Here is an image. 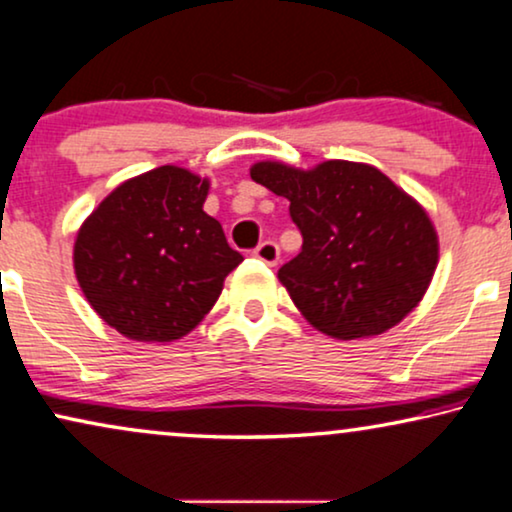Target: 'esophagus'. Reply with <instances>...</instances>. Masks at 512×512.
Instances as JSON below:
<instances>
[{"mask_svg": "<svg viewBox=\"0 0 512 512\" xmlns=\"http://www.w3.org/2000/svg\"><path fill=\"white\" fill-rule=\"evenodd\" d=\"M254 256L258 258V261L268 263V265H277V261H280V247H277L275 242H261L258 247L254 249Z\"/></svg>", "mask_w": 512, "mask_h": 512, "instance_id": "obj_1", "label": "esophagus"}]
</instances>
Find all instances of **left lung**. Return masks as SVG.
Wrapping results in <instances>:
<instances>
[{
  "instance_id": "left-lung-1",
  "label": "left lung",
  "mask_w": 512,
  "mask_h": 512,
  "mask_svg": "<svg viewBox=\"0 0 512 512\" xmlns=\"http://www.w3.org/2000/svg\"><path fill=\"white\" fill-rule=\"evenodd\" d=\"M251 178L289 199L303 247L277 277L317 331L341 341L378 336L416 308L440 244L426 209L386 174L329 159L308 171L258 162Z\"/></svg>"
}]
</instances>
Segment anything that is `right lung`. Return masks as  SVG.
Segmentation results:
<instances>
[{"label": "right lung", "instance_id": "add662e5", "mask_svg": "<svg viewBox=\"0 0 512 512\" xmlns=\"http://www.w3.org/2000/svg\"><path fill=\"white\" fill-rule=\"evenodd\" d=\"M207 195V178L167 164L117 185L82 223L77 282L122 336L169 343L190 334L244 261L204 211Z\"/></svg>", "mask_w": 512, "mask_h": 512}]
</instances>
